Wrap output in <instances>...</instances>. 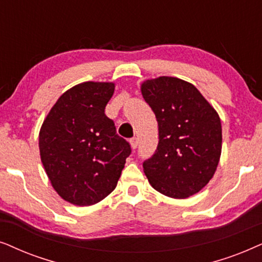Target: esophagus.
I'll return each mask as SVG.
<instances>
[{
    "label": "esophagus",
    "mask_w": 262,
    "mask_h": 262,
    "mask_svg": "<svg viewBox=\"0 0 262 262\" xmlns=\"http://www.w3.org/2000/svg\"><path fill=\"white\" fill-rule=\"evenodd\" d=\"M129 142H130V146H132V148L133 149H135L138 147V138H132L130 140H129Z\"/></svg>",
    "instance_id": "obj_1"
}]
</instances>
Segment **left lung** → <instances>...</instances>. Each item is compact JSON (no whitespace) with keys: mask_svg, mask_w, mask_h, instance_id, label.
<instances>
[{"mask_svg":"<svg viewBox=\"0 0 262 262\" xmlns=\"http://www.w3.org/2000/svg\"><path fill=\"white\" fill-rule=\"evenodd\" d=\"M141 93L159 132L155 155L142 164L149 184L173 199L196 194L213 177L221 158L217 111L194 85L171 76L146 80Z\"/></svg>","mask_w":262,"mask_h":262,"instance_id":"8db88e82","label":"left lung"}]
</instances>
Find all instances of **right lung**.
Returning a JSON list of instances; mask_svg holds the SVG:
<instances>
[{"instance_id": "obj_1", "label": "right lung", "mask_w": 262, "mask_h": 262, "mask_svg": "<svg viewBox=\"0 0 262 262\" xmlns=\"http://www.w3.org/2000/svg\"><path fill=\"white\" fill-rule=\"evenodd\" d=\"M114 91L113 82L79 83L58 98L41 124L39 151L45 171L57 194L76 206L106 198L132 153L105 115Z\"/></svg>"}]
</instances>
